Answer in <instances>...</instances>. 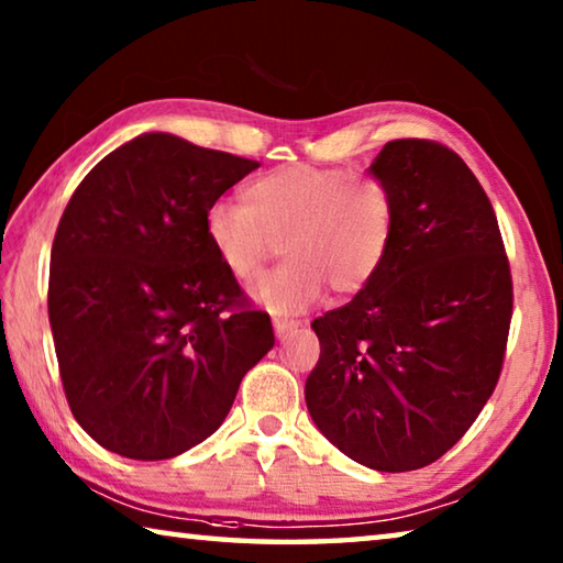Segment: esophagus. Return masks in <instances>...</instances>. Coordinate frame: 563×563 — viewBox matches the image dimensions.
<instances>
[{
    "instance_id": "esophagus-1",
    "label": "esophagus",
    "mask_w": 563,
    "mask_h": 563,
    "mask_svg": "<svg viewBox=\"0 0 563 563\" xmlns=\"http://www.w3.org/2000/svg\"><path fill=\"white\" fill-rule=\"evenodd\" d=\"M300 328L298 320H285V318H273V330L275 335H278V340H285L290 335V332H295Z\"/></svg>"
}]
</instances>
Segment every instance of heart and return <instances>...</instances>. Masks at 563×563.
Listing matches in <instances>:
<instances>
[{
	"label": "heart",
	"mask_w": 563,
	"mask_h": 563,
	"mask_svg": "<svg viewBox=\"0 0 563 563\" xmlns=\"http://www.w3.org/2000/svg\"><path fill=\"white\" fill-rule=\"evenodd\" d=\"M397 225L393 190L373 176L292 164L245 186V201L208 206L203 233L238 283L261 278L283 245L288 263L253 290L275 316H298L332 288L357 295L387 263Z\"/></svg>",
	"instance_id": "heart-1"
}]
</instances>
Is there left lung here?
Instances as JSON below:
<instances>
[{
	"label": "left lung",
	"instance_id": "8db88e82",
	"mask_svg": "<svg viewBox=\"0 0 563 563\" xmlns=\"http://www.w3.org/2000/svg\"><path fill=\"white\" fill-rule=\"evenodd\" d=\"M367 174L393 190V247L365 290L312 320L305 405L350 460L412 472L452 450L497 387L511 275L489 198L454 151L389 141Z\"/></svg>",
	"mask_w": 563,
	"mask_h": 563
}]
</instances>
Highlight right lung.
<instances>
[{
    "label": "right lung",
    "mask_w": 563,
    "mask_h": 563,
    "mask_svg": "<svg viewBox=\"0 0 563 563\" xmlns=\"http://www.w3.org/2000/svg\"><path fill=\"white\" fill-rule=\"evenodd\" d=\"M258 166L151 131L74 190L52 245L49 325L71 412L103 450L156 462L201 444L275 345L203 233L208 206Z\"/></svg>",
    "instance_id": "1"
}]
</instances>
